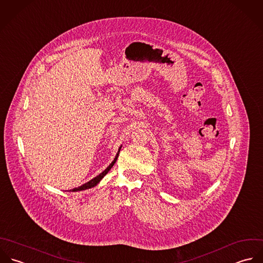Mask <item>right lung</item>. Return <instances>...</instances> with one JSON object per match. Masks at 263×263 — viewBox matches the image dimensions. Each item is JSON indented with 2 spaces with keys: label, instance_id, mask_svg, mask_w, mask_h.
<instances>
[{
  "label": "right lung",
  "instance_id": "add662e5",
  "mask_svg": "<svg viewBox=\"0 0 263 263\" xmlns=\"http://www.w3.org/2000/svg\"><path fill=\"white\" fill-rule=\"evenodd\" d=\"M120 149H121V147L119 148V150H118V152H117V154H116V156H115V158H114V160L112 161V163L102 173V174H100L99 175H97L96 177H93L92 179H90L89 181H88L87 183H85V184H83V185H81V186H79V187H74V189H72V190H69V191H71V192H78V191H83V190H87V189H90V187H92V186H95L97 183H99V181L105 176V175L108 174V172L111 170V167L114 165V163L116 162V160H117V157H118V155H119V152H120Z\"/></svg>",
  "mask_w": 263,
  "mask_h": 263
}]
</instances>
